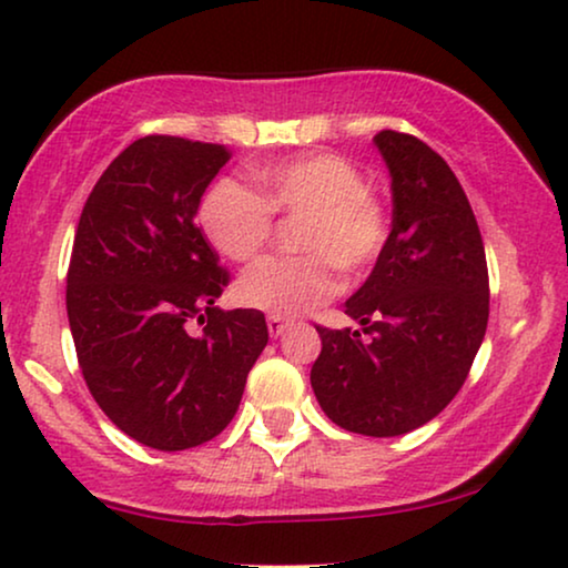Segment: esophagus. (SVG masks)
<instances>
[{
  "instance_id": "esophagus-1",
  "label": "esophagus",
  "mask_w": 568,
  "mask_h": 568,
  "mask_svg": "<svg viewBox=\"0 0 568 568\" xmlns=\"http://www.w3.org/2000/svg\"><path fill=\"white\" fill-rule=\"evenodd\" d=\"M267 329H270V337H280L285 329H288V320H283V316H267Z\"/></svg>"
}]
</instances>
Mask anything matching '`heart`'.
<instances>
[{"mask_svg":"<svg viewBox=\"0 0 568 568\" xmlns=\"http://www.w3.org/2000/svg\"><path fill=\"white\" fill-rule=\"evenodd\" d=\"M260 194L223 179L202 200L200 223L210 244L233 262H248L275 233V215H304L293 260H262L236 283V301L272 316H298L337 291L332 263L361 277L389 236L387 210L358 165L337 153H306L254 169Z\"/></svg>","mask_w":568,"mask_h":568,"instance_id":"obj_1","label":"heart"}]
</instances>
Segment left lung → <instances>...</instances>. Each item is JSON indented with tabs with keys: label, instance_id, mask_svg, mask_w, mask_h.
Instances as JSON below:
<instances>
[{
	"label": "left lung",
	"instance_id": "left-lung-1",
	"mask_svg": "<svg viewBox=\"0 0 568 568\" xmlns=\"http://www.w3.org/2000/svg\"><path fill=\"white\" fill-rule=\"evenodd\" d=\"M374 145L392 179V231L345 301L361 329L316 327L312 387L332 423L382 438L436 418L465 384L486 337L488 264L447 161L403 132L384 130Z\"/></svg>",
	"mask_w": 568,
	"mask_h": 568
}]
</instances>
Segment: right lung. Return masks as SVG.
Instances as JSON below:
<instances>
[{
  "instance_id": "obj_1",
  "label": "right lung",
  "mask_w": 568,
  "mask_h": 568,
  "mask_svg": "<svg viewBox=\"0 0 568 568\" xmlns=\"http://www.w3.org/2000/svg\"><path fill=\"white\" fill-rule=\"evenodd\" d=\"M229 158L213 142L134 140L74 233L67 316L82 376L113 426L150 449L221 434L270 339L262 312L215 306L229 272L194 223Z\"/></svg>"
}]
</instances>
